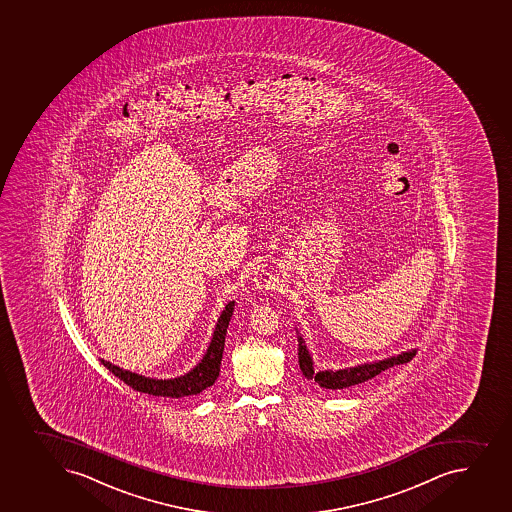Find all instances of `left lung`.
<instances>
[{
    "label": "left lung",
    "mask_w": 512,
    "mask_h": 512,
    "mask_svg": "<svg viewBox=\"0 0 512 512\" xmlns=\"http://www.w3.org/2000/svg\"><path fill=\"white\" fill-rule=\"evenodd\" d=\"M415 350L404 352V354L397 355V357H390V359L379 360L374 364L357 365L352 369L344 370H325L314 374V367H312V359H310L309 350L305 347L304 340L299 339V364L300 369L304 372L307 379H315V382L322 387V389L339 390L347 389L352 385L362 384L365 380L374 379L375 375L380 372L394 367V365L405 364L414 359Z\"/></svg>",
    "instance_id": "8db88e82"
}]
</instances>
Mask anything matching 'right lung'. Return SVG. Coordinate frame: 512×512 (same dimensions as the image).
Masks as SVG:
<instances>
[{
	"label": "right lung",
	"instance_id": "add662e5",
	"mask_svg": "<svg viewBox=\"0 0 512 512\" xmlns=\"http://www.w3.org/2000/svg\"><path fill=\"white\" fill-rule=\"evenodd\" d=\"M233 302L225 307L217 327L213 332V339L208 347L207 354L202 362L190 370L188 374L178 377V379L157 380L142 377V375L132 374L128 370L120 369L117 365L102 360L103 365L107 367L112 374L117 375L118 379L123 380L125 384L130 385L132 389L143 392V394L160 395V397H170V399H182V397H192L207 389L217 380L222 364L223 345H225V335H227L228 322L232 317Z\"/></svg>",
	"mask_w": 512,
	"mask_h": 512
}]
</instances>
